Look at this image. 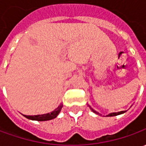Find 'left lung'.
Here are the masks:
<instances>
[{"label":"left lung","instance_id":"8db88e82","mask_svg":"<svg viewBox=\"0 0 146 146\" xmlns=\"http://www.w3.org/2000/svg\"><path fill=\"white\" fill-rule=\"evenodd\" d=\"M91 110H93L94 113H96V114H98V112H96L95 110H93L92 108H91ZM124 112H126V111H125V110H123V111H120V112H116V113H110V114L107 115V116H116V115H121V114H123V113H124Z\"/></svg>","mask_w":146,"mask_h":146}]
</instances>
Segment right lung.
Segmentation results:
<instances>
[{
	"label": "right lung",
	"mask_w": 146,
	"mask_h": 146,
	"mask_svg": "<svg viewBox=\"0 0 146 146\" xmlns=\"http://www.w3.org/2000/svg\"><path fill=\"white\" fill-rule=\"evenodd\" d=\"M62 108V105L61 104L57 109H55L53 111H52L51 113H48L45 115H24L27 119H31V120H36V121H46L50 120L55 119L58 115L59 114V112L61 111V110Z\"/></svg>",
	"instance_id": "add662e5"
}]
</instances>
